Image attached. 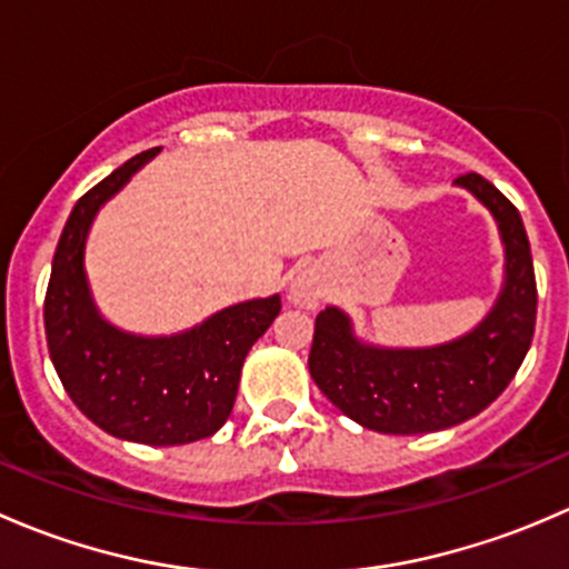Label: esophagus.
<instances>
[{
  "mask_svg": "<svg viewBox=\"0 0 569 569\" xmlns=\"http://www.w3.org/2000/svg\"><path fill=\"white\" fill-rule=\"evenodd\" d=\"M321 295H325V286H321V278L317 269H300V272L291 278L289 283V300L295 302L297 308H317L321 302Z\"/></svg>",
  "mask_w": 569,
  "mask_h": 569,
  "instance_id": "1",
  "label": "esophagus"
}]
</instances>
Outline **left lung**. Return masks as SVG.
Masks as SVG:
<instances>
[{"label":"left lung","mask_w":569,"mask_h":569,"mask_svg":"<svg viewBox=\"0 0 569 569\" xmlns=\"http://www.w3.org/2000/svg\"><path fill=\"white\" fill-rule=\"evenodd\" d=\"M455 187L490 211L503 244L501 291L473 330L435 347H380L363 341L341 308L327 306L317 317L308 355L313 382L343 416L375 432H440L479 416L531 347L537 280L520 211L479 173L460 176Z\"/></svg>","instance_id":"8db88e82"}]
</instances>
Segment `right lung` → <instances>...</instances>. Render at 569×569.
I'll return each instance as SVG.
<instances>
[{"instance_id": "1", "label": "right lung", "mask_w": 569, "mask_h": 569, "mask_svg": "<svg viewBox=\"0 0 569 569\" xmlns=\"http://www.w3.org/2000/svg\"><path fill=\"white\" fill-rule=\"evenodd\" d=\"M157 153H137L77 200L51 261L43 325L62 388L96 427L131 443L183 446L228 421L244 358L280 313V295L237 302L170 336L120 330L99 311L84 269L88 233L101 206Z\"/></svg>"}]
</instances>
